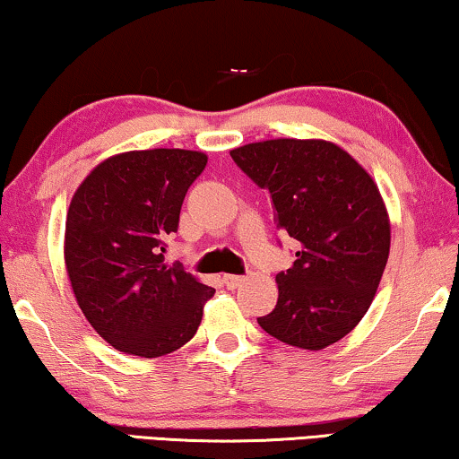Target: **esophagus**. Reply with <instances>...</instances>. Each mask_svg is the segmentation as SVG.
I'll return each mask as SVG.
<instances>
[{
	"label": "esophagus",
	"mask_w": 459,
	"mask_h": 459,
	"mask_svg": "<svg viewBox=\"0 0 459 459\" xmlns=\"http://www.w3.org/2000/svg\"><path fill=\"white\" fill-rule=\"evenodd\" d=\"M223 281L228 288H238L244 281L242 275H223Z\"/></svg>",
	"instance_id": "34e87169"
}]
</instances>
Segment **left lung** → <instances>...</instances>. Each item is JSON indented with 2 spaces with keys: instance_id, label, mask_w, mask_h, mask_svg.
Masks as SVG:
<instances>
[{
  "instance_id": "left-lung-1",
  "label": "left lung",
  "mask_w": 459,
  "mask_h": 459,
  "mask_svg": "<svg viewBox=\"0 0 459 459\" xmlns=\"http://www.w3.org/2000/svg\"><path fill=\"white\" fill-rule=\"evenodd\" d=\"M230 154L267 190L278 230L300 244L292 267L275 275L273 311L256 322L290 347H330L361 322L385 273L391 221L378 186L325 140L278 137Z\"/></svg>"
}]
</instances>
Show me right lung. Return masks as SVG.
<instances>
[{"label": "right lung", "instance_id": "1", "mask_svg": "<svg viewBox=\"0 0 459 459\" xmlns=\"http://www.w3.org/2000/svg\"><path fill=\"white\" fill-rule=\"evenodd\" d=\"M206 154L131 150L93 169L68 206L65 263L91 328L127 355L162 357L196 334L215 288L165 263Z\"/></svg>", "mask_w": 459, "mask_h": 459}]
</instances>
